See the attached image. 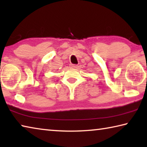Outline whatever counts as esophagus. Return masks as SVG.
I'll return each instance as SVG.
<instances>
[{
  "instance_id": "1",
  "label": "esophagus",
  "mask_w": 147,
  "mask_h": 147,
  "mask_svg": "<svg viewBox=\"0 0 147 147\" xmlns=\"http://www.w3.org/2000/svg\"><path fill=\"white\" fill-rule=\"evenodd\" d=\"M71 67L73 69H76L78 67V65H71Z\"/></svg>"
}]
</instances>
